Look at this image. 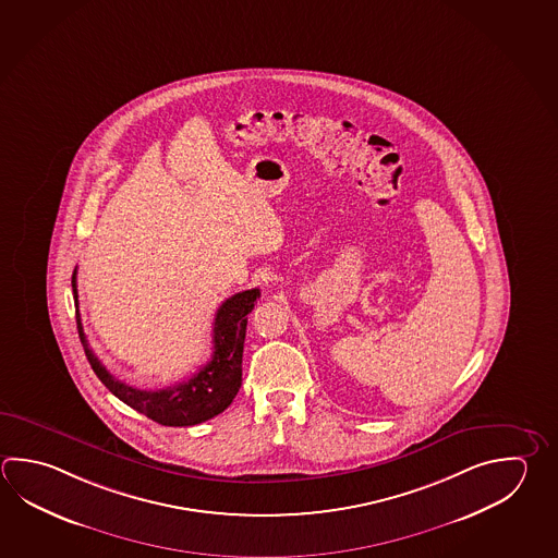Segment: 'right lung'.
Segmentation results:
<instances>
[{
    "mask_svg": "<svg viewBox=\"0 0 558 558\" xmlns=\"http://www.w3.org/2000/svg\"><path fill=\"white\" fill-rule=\"evenodd\" d=\"M73 298L76 307V329L90 367L95 371L96 377L102 380L106 389L122 402H126L134 411L146 414L147 418L158 422L161 426H195L221 414L236 397L242 383V349L248 322L246 316L253 312L256 298H260L258 288L231 295L217 310L213 324V355L209 363L203 365L191 379L159 390L136 389L118 380L98 361L93 349L88 348L78 314L76 268L73 274Z\"/></svg>",
    "mask_w": 558,
    "mask_h": 558,
    "instance_id": "right-lung-1",
    "label": "right lung"
}]
</instances>
